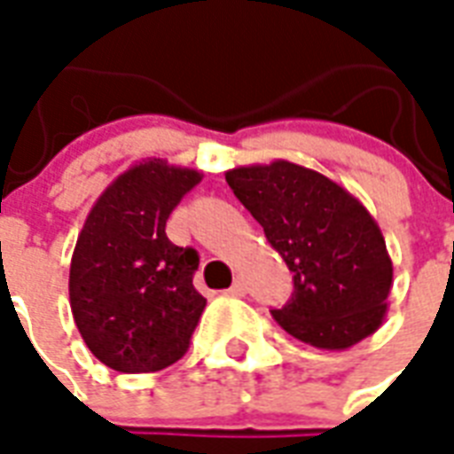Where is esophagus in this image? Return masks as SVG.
Returning <instances> with one entry per match:
<instances>
[{
    "mask_svg": "<svg viewBox=\"0 0 454 454\" xmlns=\"http://www.w3.org/2000/svg\"><path fill=\"white\" fill-rule=\"evenodd\" d=\"M245 281L240 277H236V281H233V286L228 288V295H245Z\"/></svg>",
    "mask_w": 454,
    "mask_h": 454,
    "instance_id": "1",
    "label": "esophagus"
}]
</instances>
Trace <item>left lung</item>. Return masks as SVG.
<instances>
[{
  "instance_id": "1",
  "label": "left lung",
  "mask_w": 454,
  "mask_h": 454,
  "mask_svg": "<svg viewBox=\"0 0 454 454\" xmlns=\"http://www.w3.org/2000/svg\"><path fill=\"white\" fill-rule=\"evenodd\" d=\"M226 183L294 271L274 320L303 344L344 351L380 330L392 260L378 221L347 187L277 159L226 170Z\"/></svg>"
}]
</instances>
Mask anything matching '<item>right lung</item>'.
Listing matches in <instances>:
<instances>
[{
    "instance_id": "add662e5",
    "label": "right lung",
    "mask_w": 454,
    "mask_h": 454,
    "mask_svg": "<svg viewBox=\"0 0 454 454\" xmlns=\"http://www.w3.org/2000/svg\"><path fill=\"white\" fill-rule=\"evenodd\" d=\"M200 170L144 159L107 184L76 238L69 305L86 347L120 372L180 361L207 298L194 288L200 254L168 240L166 221Z\"/></svg>"
}]
</instances>
